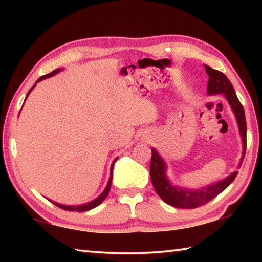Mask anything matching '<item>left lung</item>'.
Instances as JSON below:
<instances>
[{"mask_svg":"<svg viewBox=\"0 0 262 262\" xmlns=\"http://www.w3.org/2000/svg\"><path fill=\"white\" fill-rule=\"evenodd\" d=\"M206 72L209 75V82H208V94L216 95L223 94L231 105L234 115H236L239 130L243 139V157L241 161V165L243 159L245 157L246 151V119L245 112H244L243 105L239 101L236 92L233 90L232 84L230 83L228 77L225 75L219 72V70L212 69L209 66H206ZM151 162H150V178L156 193L159 195L164 202L167 205L173 206L177 208H184V209H193L200 206L206 205L212 199H215L217 195L223 192L228 186L232 183L238 174V171H234L231 176H229L227 179L216 183L214 185L208 186L206 188H201L199 190H187L174 187L168 183L165 177V164L163 159L159 157L156 150L151 149Z\"/></svg>","mask_w":262,"mask_h":262,"instance_id":"obj_1","label":"left lung"}]
</instances>
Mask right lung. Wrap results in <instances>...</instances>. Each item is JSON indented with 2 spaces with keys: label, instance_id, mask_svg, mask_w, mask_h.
<instances>
[{
  "label": "right lung",
  "instance_id": "1",
  "mask_svg": "<svg viewBox=\"0 0 262 262\" xmlns=\"http://www.w3.org/2000/svg\"><path fill=\"white\" fill-rule=\"evenodd\" d=\"M60 68L59 69H55V70H53L52 73H50V74H47V75H43V76H41L40 78L38 79L37 82L35 83H38V82H40V81H42V79H45V78H48V77H51V76H54L55 74H57L60 72ZM35 85H33L32 88L30 89V91H29V94L31 91H32V89L34 88ZM29 94H28V96H29ZM26 96V97H28ZM115 161H117V159H115ZM115 161L113 162V164H112V166H111V174H110V179H108V183H107V186H106V188H105V190L103 193H101L98 198L96 199V200H94V201H91V202H89V203H86V205H82V206H64V205H60V203H56V202H53V201H51V202H53L54 203L55 206H57L59 208H61V209H63V210H69V211H86V210H90V209H92V208H95V207H97L98 205H100L101 202H103L105 199H106V196H107V194H108V192H110V189H111V184H112V176H113V166H114V163H115Z\"/></svg>",
  "mask_w": 262,
  "mask_h": 262
}]
</instances>
